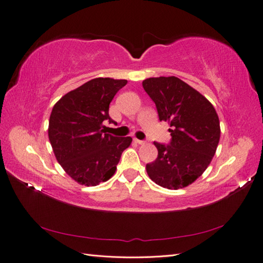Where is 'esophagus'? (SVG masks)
I'll use <instances>...</instances> for the list:
<instances>
[{
  "instance_id": "esophagus-1",
  "label": "esophagus",
  "mask_w": 263,
  "mask_h": 263,
  "mask_svg": "<svg viewBox=\"0 0 263 263\" xmlns=\"http://www.w3.org/2000/svg\"><path fill=\"white\" fill-rule=\"evenodd\" d=\"M134 141H135L136 143H137V144H140V145H142V144H144V141H141V140H137V138H135V140H134Z\"/></svg>"
}]
</instances>
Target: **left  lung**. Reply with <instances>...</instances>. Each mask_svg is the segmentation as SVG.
<instances>
[{
    "label": "left lung",
    "mask_w": 263,
    "mask_h": 263,
    "mask_svg": "<svg viewBox=\"0 0 263 263\" xmlns=\"http://www.w3.org/2000/svg\"><path fill=\"white\" fill-rule=\"evenodd\" d=\"M143 88L156 103L160 121L168 122L172 141L155 142L157 159L146 165L148 177L170 190L190 185L209 167L220 141V120L214 106L176 77L148 78Z\"/></svg>",
    "instance_id": "8db88e82"
}]
</instances>
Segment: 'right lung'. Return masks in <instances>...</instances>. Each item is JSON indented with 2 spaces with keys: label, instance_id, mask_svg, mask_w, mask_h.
<instances>
[{
  "label": "right lung",
  "instance_id": "add662e5",
  "mask_svg": "<svg viewBox=\"0 0 263 263\" xmlns=\"http://www.w3.org/2000/svg\"><path fill=\"white\" fill-rule=\"evenodd\" d=\"M127 80L96 78L67 92L54 104L48 136L59 165L79 184L95 186L115 175L123 150L133 138L105 134L113 122L108 107Z\"/></svg>",
  "mask_w": 263,
  "mask_h": 263
}]
</instances>
